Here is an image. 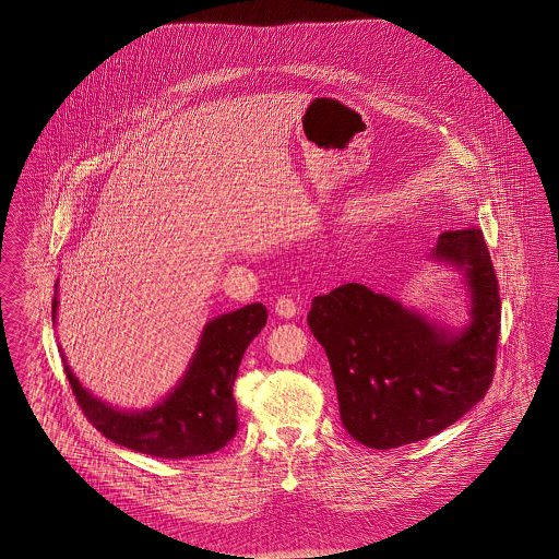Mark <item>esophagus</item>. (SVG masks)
<instances>
[{"instance_id":"34e87169","label":"esophagus","mask_w":559,"mask_h":559,"mask_svg":"<svg viewBox=\"0 0 559 559\" xmlns=\"http://www.w3.org/2000/svg\"><path fill=\"white\" fill-rule=\"evenodd\" d=\"M274 312L278 317H283V319H293L297 314V304H295V299L289 297V295H281L276 299V304H274Z\"/></svg>"}]
</instances>
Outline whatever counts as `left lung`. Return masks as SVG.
<instances>
[{"label": "left lung", "mask_w": 559, "mask_h": 559, "mask_svg": "<svg viewBox=\"0 0 559 559\" xmlns=\"http://www.w3.org/2000/svg\"><path fill=\"white\" fill-rule=\"evenodd\" d=\"M433 255L467 276L472 322L459 335L358 283L312 299L308 324L326 352L342 424L369 449L436 436L476 406L492 383L501 297L484 235L476 226L447 230Z\"/></svg>", "instance_id": "1"}]
</instances>
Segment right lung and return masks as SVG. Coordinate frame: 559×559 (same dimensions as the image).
Wrapping results in <instances>:
<instances>
[{"label":"right lung","mask_w":559,"mask_h":559,"mask_svg":"<svg viewBox=\"0 0 559 559\" xmlns=\"http://www.w3.org/2000/svg\"><path fill=\"white\" fill-rule=\"evenodd\" d=\"M56 308L53 297V320ZM266 308L251 304L212 320L180 385L144 413L110 408L85 392L67 365L64 372L85 419L115 444L159 459L210 454L226 447L239 429L233 385L245 349L266 326Z\"/></svg>","instance_id":"add662e5"}]
</instances>
